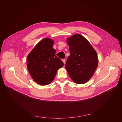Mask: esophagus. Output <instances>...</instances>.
<instances>
[{"label": "esophagus", "mask_w": 122, "mask_h": 122, "mask_svg": "<svg viewBox=\"0 0 122 122\" xmlns=\"http://www.w3.org/2000/svg\"><path fill=\"white\" fill-rule=\"evenodd\" d=\"M62 61H63V62L64 64H65V59H62Z\"/></svg>", "instance_id": "esophagus-1"}]
</instances>
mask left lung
Returning a JSON list of instances; mask_svg holds the SVG:
<instances>
[{
    "instance_id": "8db88e82",
    "label": "left lung",
    "mask_w": 122,
    "mask_h": 122,
    "mask_svg": "<svg viewBox=\"0 0 122 122\" xmlns=\"http://www.w3.org/2000/svg\"><path fill=\"white\" fill-rule=\"evenodd\" d=\"M70 56L66 63V69L71 78L76 83L87 82L98 66L97 54L85 38L75 34L67 39Z\"/></svg>"
}]
</instances>
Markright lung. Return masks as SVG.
<instances>
[{
    "label": "right lung",
    "mask_w": 122,
    "mask_h": 122,
    "mask_svg": "<svg viewBox=\"0 0 122 122\" xmlns=\"http://www.w3.org/2000/svg\"><path fill=\"white\" fill-rule=\"evenodd\" d=\"M54 41L46 38L39 42L27 57V66L33 80L45 85L54 79L57 71L64 63L56 56Z\"/></svg>",
    "instance_id": "obj_1"
}]
</instances>
